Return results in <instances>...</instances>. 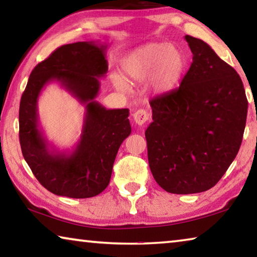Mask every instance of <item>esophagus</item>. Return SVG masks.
I'll return each mask as SVG.
<instances>
[{"label": "esophagus", "mask_w": 257, "mask_h": 257, "mask_svg": "<svg viewBox=\"0 0 257 257\" xmlns=\"http://www.w3.org/2000/svg\"><path fill=\"white\" fill-rule=\"evenodd\" d=\"M133 115H134L135 122H136L138 125H143L150 118L149 112L144 110V108H139V110L135 112Z\"/></svg>", "instance_id": "esophagus-1"}]
</instances>
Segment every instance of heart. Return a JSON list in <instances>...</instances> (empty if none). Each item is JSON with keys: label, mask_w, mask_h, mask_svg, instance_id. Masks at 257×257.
I'll return each instance as SVG.
<instances>
[{"label": "heart", "mask_w": 257, "mask_h": 257, "mask_svg": "<svg viewBox=\"0 0 257 257\" xmlns=\"http://www.w3.org/2000/svg\"><path fill=\"white\" fill-rule=\"evenodd\" d=\"M124 76L132 81L146 79L153 94H164L176 88L187 69V58L180 47L168 43H150L130 52L121 63ZM120 90L127 88L121 78L113 77Z\"/></svg>", "instance_id": "1"}]
</instances>
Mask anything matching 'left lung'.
<instances>
[{"label":"left lung","mask_w":257,"mask_h":257,"mask_svg":"<svg viewBox=\"0 0 257 257\" xmlns=\"http://www.w3.org/2000/svg\"><path fill=\"white\" fill-rule=\"evenodd\" d=\"M185 40L193 62L178 88L150 102L153 122L145 132L152 175L172 194L217 184L241 145L248 107L237 71L205 42Z\"/></svg>","instance_id":"1"}]
</instances>
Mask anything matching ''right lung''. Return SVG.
Segmentation results:
<instances>
[{
    "label": "right lung",
    "mask_w": 257,
    "mask_h": 257,
    "mask_svg": "<svg viewBox=\"0 0 257 257\" xmlns=\"http://www.w3.org/2000/svg\"><path fill=\"white\" fill-rule=\"evenodd\" d=\"M107 45L77 42L56 49L34 68L19 107L23 155L43 187L59 196L88 198L101 194L111 179L120 145L132 133L128 108L106 110L95 101L99 79L107 72ZM59 81L86 105L81 141L71 154L51 151L38 124L41 89Z\"/></svg>",
    "instance_id": "1"
}]
</instances>
